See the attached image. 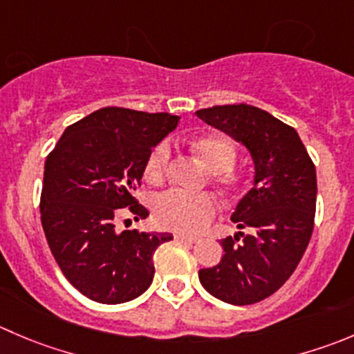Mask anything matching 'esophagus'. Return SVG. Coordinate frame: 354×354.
Listing matches in <instances>:
<instances>
[{"instance_id":"34e87169","label":"esophagus","mask_w":354,"mask_h":354,"mask_svg":"<svg viewBox=\"0 0 354 354\" xmlns=\"http://www.w3.org/2000/svg\"><path fill=\"white\" fill-rule=\"evenodd\" d=\"M174 239L180 240V242H188V243H198V242H201V239H197V236L185 235V233H174Z\"/></svg>"}]
</instances>
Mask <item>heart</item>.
Listing matches in <instances>:
<instances>
[{"label": "heart", "instance_id": "heart-1", "mask_svg": "<svg viewBox=\"0 0 354 354\" xmlns=\"http://www.w3.org/2000/svg\"><path fill=\"white\" fill-rule=\"evenodd\" d=\"M190 149L201 159L205 169L216 174V181L226 190H233L239 185L232 167L236 160V147L223 135H205L194 138ZM171 159V149L167 142H159L150 149L143 164V178L147 183H162ZM218 211L214 197L209 194H185L169 190L153 198V219L160 228L173 230L178 233H201L209 226Z\"/></svg>", "mask_w": 354, "mask_h": 354}]
</instances>
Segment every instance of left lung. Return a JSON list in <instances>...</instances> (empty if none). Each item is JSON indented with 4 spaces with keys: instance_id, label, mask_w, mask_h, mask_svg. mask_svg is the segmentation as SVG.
I'll list each match as a JSON object with an SVG mask.
<instances>
[{
    "instance_id": "1",
    "label": "left lung",
    "mask_w": 354,
    "mask_h": 354,
    "mask_svg": "<svg viewBox=\"0 0 354 354\" xmlns=\"http://www.w3.org/2000/svg\"><path fill=\"white\" fill-rule=\"evenodd\" d=\"M197 115L242 142L254 162V187L232 214L240 232L221 240V261L201 270L198 280L228 304L259 303L289 280L310 243L315 164L296 129L270 112L239 104L202 109Z\"/></svg>"
}]
</instances>
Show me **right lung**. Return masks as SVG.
I'll use <instances>...</instances> for the list:
<instances>
[{
  "label": "right lung",
  "instance_id": "right-lung-1",
  "mask_svg": "<svg viewBox=\"0 0 354 354\" xmlns=\"http://www.w3.org/2000/svg\"><path fill=\"white\" fill-rule=\"evenodd\" d=\"M178 121L167 112L105 107L68 126L46 157L41 225L65 279L91 301L128 303L152 283L153 252L173 235L119 232L118 219L124 211L149 216L133 190L150 149Z\"/></svg>",
  "mask_w": 354,
  "mask_h": 354
}]
</instances>
